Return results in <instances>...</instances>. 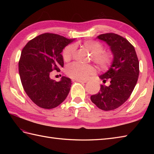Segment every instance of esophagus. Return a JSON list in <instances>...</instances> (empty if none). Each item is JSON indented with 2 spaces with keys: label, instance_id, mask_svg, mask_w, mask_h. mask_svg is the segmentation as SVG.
<instances>
[{
  "label": "esophagus",
  "instance_id": "1",
  "mask_svg": "<svg viewBox=\"0 0 154 154\" xmlns=\"http://www.w3.org/2000/svg\"><path fill=\"white\" fill-rule=\"evenodd\" d=\"M76 81H77V82H79V83H85L87 82V80H81V79H76Z\"/></svg>",
  "mask_w": 154,
  "mask_h": 154
}]
</instances>
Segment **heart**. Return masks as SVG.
<instances>
[{"label": "heart", "mask_w": 154, "mask_h": 154, "mask_svg": "<svg viewBox=\"0 0 154 154\" xmlns=\"http://www.w3.org/2000/svg\"><path fill=\"white\" fill-rule=\"evenodd\" d=\"M82 46L91 54V60L100 69H107L112 65L114 61L112 52L104 50V45L100 42L93 40H87L82 44ZM74 52V45H69L65 47L62 52L63 60L69 61L73 57ZM65 72L71 78L82 80L95 73V69L91 65L72 63L66 67Z\"/></svg>", "instance_id": "b5f03b06"}]
</instances>
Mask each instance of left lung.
I'll use <instances>...</instances> for the list:
<instances>
[{
    "label": "left lung",
    "mask_w": 154,
    "mask_h": 154,
    "mask_svg": "<svg viewBox=\"0 0 154 154\" xmlns=\"http://www.w3.org/2000/svg\"><path fill=\"white\" fill-rule=\"evenodd\" d=\"M110 46L114 61L110 69L99 77L109 86L101 85L97 94L91 97V100L103 110H112L120 106L131 95L138 81L139 61L134 47L126 38L114 33L98 35Z\"/></svg>",
    "instance_id": "left-lung-1"
}]
</instances>
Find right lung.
<instances>
[{"label":"right lung","instance_id":"obj_1","mask_svg":"<svg viewBox=\"0 0 154 154\" xmlns=\"http://www.w3.org/2000/svg\"><path fill=\"white\" fill-rule=\"evenodd\" d=\"M72 40L53 33H44L29 41L23 48L18 62L22 87L37 106L51 109L63 103L70 91L71 81L62 77L60 81L51 79L53 71L63 67L61 53Z\"/></svg>","mask_w":154,"mask_h":154}]
</instances>
